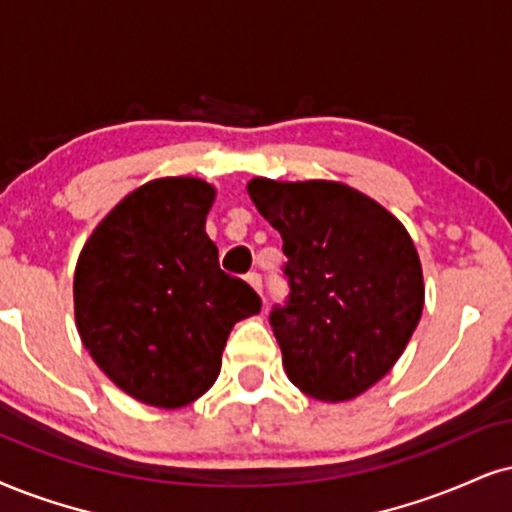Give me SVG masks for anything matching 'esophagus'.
Listing matches in <instances>:
<instances>
[{"mask_svg": "<svg viewBox=\"0 0 512 512\" xmlns=\"http://www.w3.org/2000/svg\"><path fill=\"white\" fill-rule=\"evenodd\" d=\"M246 282H249V285L254 287L258 294L263 292V280H261V275H258V273H249V275H246Z\"/></svg>", "mask_w": 512, "mask_h": 512, "instance_id": "34e87169", "label": "esophagus"}]
</instances>
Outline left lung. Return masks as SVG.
I'll return each instance as SVG.
<instances>
[{
    "label": "left lung",
    "mask_w": 512,
    "mask_h": 512,
    "mask_svg": "<svg viewBox=\"0 0 512 512\" xmlns=\"http://www.w3.org/2000/svg\"><path fill=\"white\" fill-rule=\"evenodd\" d=\"M282 235L289 301L270 313L294 387L349 401L399 361L425 306L418 249L401 220L344 182L246 185Z\"/></svg>",
    "instance_id": "left-lung-1"
}]
</instances>
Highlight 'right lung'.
<instances>
[{
  "label": "right lung",
  "instance_id": "obj_1",
  "mask_svg": "<svg viewBox=\"0 0 512 512\" xmlns=\"http://www.w3.org/2000/svg\"><path fill=\"white\" fill-rule=\"evenodd\" d=\"M216 189L159 178L111 208L82 246L75 325L92 361L132 399L182 408L216 382L230 330L261 311L206 235Z\"/></svg>",
  "mask_w": 512,
  "mask_h": 512
}]
</instances>
